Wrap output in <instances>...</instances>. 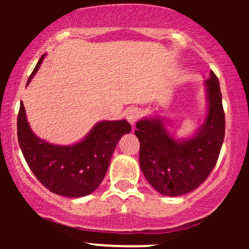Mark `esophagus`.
<instances>
[{
    "label": "esophagus",
    "instance_id": "1",
    "mask_svg": "<svg viewBox=\"0 0 249 249\" xmlns=\"http://www.w3.org/2000/svg\"><path fill=\"white\" fill-rule=\"evenodd\" d=\"M125 118L130 124H135L142 118V111L138 107H131L125 112Z\"/></svg>",
    "mask_w": 249,
    "mask_h": 249
}]
</instances>
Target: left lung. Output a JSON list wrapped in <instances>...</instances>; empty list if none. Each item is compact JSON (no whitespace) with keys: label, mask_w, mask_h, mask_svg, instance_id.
<instances>
[{"label":"left lung","mask_w":249,"mask_h":249,"mask_svg":"<svg viewBox=\"0 0 249 249\" xmlns=\"http://www.w3.org/2000/svg\"><path fill=\"white\" fill-rule=\"evenodd\" d=\"M209 111L193 138L178 142L160 119H144L136 124L141 142L139 164L153 188L166 196L193 192L205 181L219 159L226 130L219 79L213 71L206 80Z\"/></svg>","instance_id":"obj_1"}]
</instances>
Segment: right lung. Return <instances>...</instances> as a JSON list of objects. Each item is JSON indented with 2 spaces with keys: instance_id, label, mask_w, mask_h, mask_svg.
<instances>
[{
  "instance_id": "obj_1",
  "label": "right lung",
  "mask_w": 249,
  "mask_h": 249,
  "mask_svg": "<svg viewBox=\"0 0 249 249\" xmlns=\"http://www.w3.org/2000/svg\"><path fill=\"white\" fill-rule=\"evenodd\" d=\"M44 59L40 57L27 84ZM18 142L29 169L50 192L66 197L89 195L107 175L115 146L131 131L125 120L102 121L83 142L72 146H57L42 141L30 130L22 102L18 113Z\"/></svg>"
}]
</instances>
